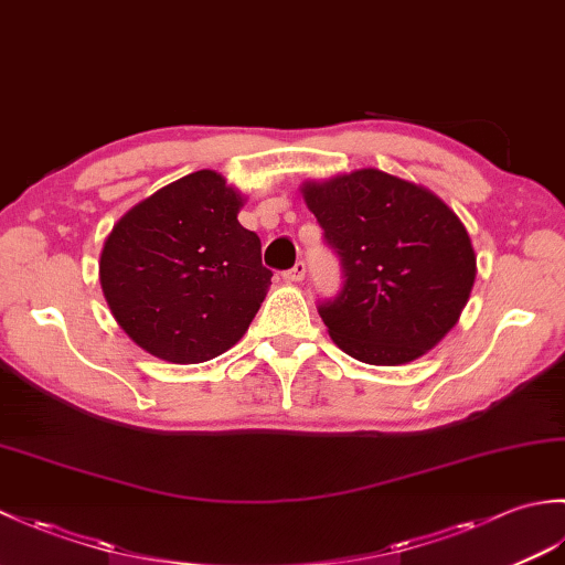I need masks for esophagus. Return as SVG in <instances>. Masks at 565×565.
I'll return each mask as SVG.
<instances>
[{"label":"esophagus","mask_w":565,"mask_h":565,"mask_svg":"<svg viewBox=\"0 0 565 565\" xmlns=\"http://www.w3.org/2000/svg\"><path fill=\"white\" fill-rule=\"evenodd\" d=\"M303 276H306V264H303V262H296L289 271H284V279H286V281H291V284L301 281Z\"/></svg>","instance_id":"1"}]
</instances>
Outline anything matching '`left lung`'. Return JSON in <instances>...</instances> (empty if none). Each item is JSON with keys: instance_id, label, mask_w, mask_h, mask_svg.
Instances as JSON below:
<instances>
[{"instance_id": "8db88e82", "label": "left lung", "mask_w": 565, "mask_h": 565, "mask_svg": "<svg viewBox=\"0 0 565 565\" xmlns=\"http://www.w3.org/2000/svg\"><path fill=\"white\" fill-rule=\"evenodd\" d=\"M303 199L342 264L318 313L342 352L398 366L447 334L471 296L476 252L447 203L405 179L356 170L306 182Z\"/></svg>"}]
</instances>
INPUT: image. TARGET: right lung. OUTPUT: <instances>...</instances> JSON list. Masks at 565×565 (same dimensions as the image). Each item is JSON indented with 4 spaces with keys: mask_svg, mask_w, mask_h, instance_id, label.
I'll return each instance as SVG.
<instances>
[{
    "mask_svg": "<svg viewBox=\"0 0 565 565\" xmlns=\"http://www.w3.org/2000/svg\"><path fill=\"white\" fill-rule=\"evenodd\" d=\"M218 172L186 174L130 209L106 237L99 281L118 326L172 364H199L243 338L271 271Z\"/></svg>",
    "mask_w": 565,
    "mask_h": 565,
    "instance_id": "add662e5",
    "label": "right lung"
}]
</instances>
